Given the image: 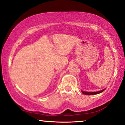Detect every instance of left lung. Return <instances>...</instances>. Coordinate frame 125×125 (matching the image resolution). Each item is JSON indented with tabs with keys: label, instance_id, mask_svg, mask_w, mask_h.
<instances>
[{
	"label": "left lung",
	"instance_id": "obj_1",
	"mask_svg": "<svg viewBox=\"0 0 125 125\" xmlns=\"http://www.w3.org/2000/svg\"><path fill=\"white\" fill-rule=\"evenodd\" d=\"M105 90V89H103L102 90L99 91V92H84V91L82 90V92L83 94H85V95H95V94H99V93H102Z\"/></svg>",
	"mask_w": 125,
	"mask_h": 125
}]
</instances>
